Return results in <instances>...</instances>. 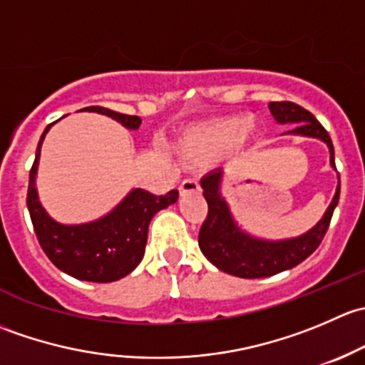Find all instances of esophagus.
I'll return each mask as SVG.
<instances>
[{
  "mask_svg": "<svg viewBox=\"0 0 365 365\" xmlns=\"http://www.w3.org/2000/svg\"><path fill=\"white\" fill-rule=\"evenodd\" d=\"M200 190V183L196 182L194 178H187L183 180L182 185H180V194H189V192H197Z\"/></svg>",
  "mask_w": 365,
  "mask_h": 365,
  "instance_id": "34e87169",
  "label": "esophagus"
}]
</instances>
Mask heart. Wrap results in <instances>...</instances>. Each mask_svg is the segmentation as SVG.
Segmentation results:
<instances>
[{"instance_id": "1", "label": "heart", "mask_w": 365, "mask_h": 365, "mask_svg": "<svg viewBox=\"0 0 365 365\" xmlns=\"http://www.w3.org/2000/svg\"><path fill=\"white\" fill-rule=\"evenodd\" d=\"M252 132L254 123L244 116L217 118L187 128L178 141V153L187 162L208 164L231 150L244 148Z\"/></svg>"}]
</instances>
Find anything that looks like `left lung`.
<instances>
[{
  "instance_id": "left-lung-1",
  "label": "left lung",
  "mask_w": 365,
  "mask_h": 365,
  "mask_svg": "<svg viewBox=\"0 0 365 365\" xmlns=\"http://www.w3.org/2000/svg\"><path fill=\"white\" fill-rule=\"evenodd\" d=\"M268 109L277 123L295 125L292 130L284 132V134L314 138L325 143L329 146L330 165L336 169L332 139L311 113L293 102H270ZM222 178L224 171L220 168L213 169L201 178L203 196L208 203V215H206V220L200 231V249L206 259L215 264L219 270L242 279L270 277L279 272L297 267L305 257L311 256L322 244L323 237L329 230L334 210L339 201L341 183H337L336 194H334L329 208L325 210L314 227L295 238L264 240V238L252 237L251 233L238 226L230 205L220 192Z\"/></svg>"
}]
</instances>
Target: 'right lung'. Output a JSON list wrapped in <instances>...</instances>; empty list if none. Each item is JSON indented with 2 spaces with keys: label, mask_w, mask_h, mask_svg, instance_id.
Segmentation results:
<instances>
[{
  "label": "right lung",
  "mask_w": 365,
  "mask_h": 365,
  "mask_svg": "<svg viewBox=\"0 0 365 365\" xmlns=\"http://www.w3.org/2000/svg\"><path fill=\"white\" fill-rule=\"evenodd\" d=\"M81 111L106 114L128 130H138L141 118L111 109L84 108ZM54 123L47 125L36 146L35 162L29 171V217L43 252L65 274L88 282H113L130 274L145 256L148 226L153 215L178 201V190L153 196L148 190L132 189L109 213L91 222L61 224L46 212L36 190L40 148Z\"/></svg>",
  "instance_id": "1"
}]
</instances>
